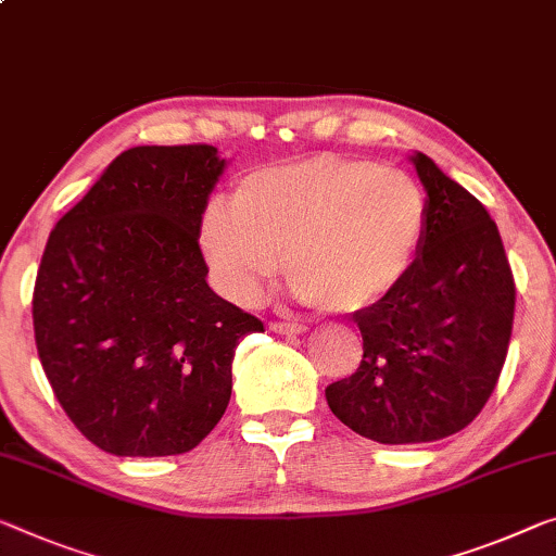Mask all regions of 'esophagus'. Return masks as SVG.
I'll return each mask as SVG.
<instances>
[{"mask_svg": "<svg viewBox=\"0 0 556 556\" xmlns=\"http://www.w3.org/2000/svg\"><path fill=\"white\" fill-rule=\"evenodd\" d=\"M270 330L278 332V336H301V332H305V326H301V323H280V320H273V323H270Z\"/></svg>", "mask_w": 556, "mask_h": 556, "instance_id": "34e87169", "label": "esophagus"}]
</instances>
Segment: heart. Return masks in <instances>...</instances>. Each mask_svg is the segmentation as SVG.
<instances>
[{"mask_svg":"<svg viewBox=\"0 0 556 556\" xmlns=\"http://www.w3.org/2000/svg\"><path fill=\"white\" fill-rule=\"evenodd\" d=\"M425 230L427 195L407 170L313 156L245 176L233 206L211 203L203 213L199 243L236 303L258 301L283 253L298 295L357 313L403 283Z\"/></svg>","mask_w":556,"mask_h":556,"instance_id":"1","label":"heart"}]
</instances>
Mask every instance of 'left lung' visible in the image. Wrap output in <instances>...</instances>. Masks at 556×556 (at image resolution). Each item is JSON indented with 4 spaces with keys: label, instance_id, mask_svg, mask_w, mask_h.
Here are the masks:
<instances>
[{
    "label": "left lung",
    "instance_id": "1",
    "mask_svg": "<svg viewBox=\"0 0 556 556\" xmlns=\"http://www.w3.org/2000/svg\"><path fill=\"white\" fill-rule=\"evenodd\" d=\"M427 230L397 290L353 313L361 367L326 388L340 422L382 445L455 434L497 388L515 320V276L490 213L425 153Z\"/></svg>",
    "mask_w": 556,
    "mask_h": 556
}]
</instances>
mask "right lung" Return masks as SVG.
<instances>
[{"label":"right lung","instance_id":"1","mask_svg":"<svg viewBox=\"0 0 556 556\" xmlns=\"http://www.w3.org/2000/svg\"><path fill=\"white\" fill-rule=\"evenodd\" d=\"M226 161L136 147L49 233L34 340L59 405L118 457L193 450L224 417L236 345L263 323L206 283L201 218Z\"/></svg>","mask_w":556,"mask_h":556}]
</instances>
